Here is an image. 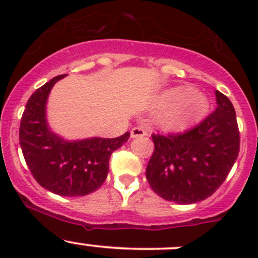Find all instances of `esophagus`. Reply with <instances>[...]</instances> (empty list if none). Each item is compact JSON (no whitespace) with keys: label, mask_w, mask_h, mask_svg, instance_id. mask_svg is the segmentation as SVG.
<instances>
[{"label":"esophagus","mask_w":258,"mask_h":258,"mask_svg":"<svg viewBox=\"0 0 258 258\" xmlns=\"http://www.w3.org/2000/svg\"><path fill=\"white\" fill-rule=\"evenodd\" d=\"M147 135H148L147 130L144 128V127H141V126L134 127V128L131 130V137H132V139H135V137L147 136Z\"/></svg>","instance_id":"obj_1"}]
</instances>
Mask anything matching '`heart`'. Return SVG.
Segmentation results:
<instances>
[{
    "mask_svg": "<svg viewBox=\"0 0 258 258\" xmlns=\"http://www.w3.org/2000/svg\"><path fill=\"white\" fill-rule=\"evenodd\" d=\"M158 107L165 108L160 124L167 130H177L204 116L209 108L207 98L192 87L170 88L157 98Z\"/></svg>",
    "mask_w": 258,
    "mask_h": 258,
    "instance_id": "1",
    "label": "heart"
}]
</instances>
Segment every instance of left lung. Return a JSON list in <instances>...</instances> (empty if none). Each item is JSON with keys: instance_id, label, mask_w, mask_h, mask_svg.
I'll use <instances>...</instances> for the list:
<instances>
[{"instance_id": "1", "label": "left lung", "mask_w": 258, "mask_h": 258, "mask_svg": "<svg viewBox=\"0 0 258 258\" xmlns=\"http://www.w3.org/2000/svg\"><path fill=\"white\" fill-rule=\"evenodd\" d=\"M217 108L182 134L152 135L155 150L146 177L167 201H204L223 183L240 152V131L233 105L216 91Z\"/></svg>"}]
</instances>
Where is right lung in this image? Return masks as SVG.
Instances as JSON below:
<instances>
[{"label": "right lung", "mask_w": 258, "mask_h": 258, "mask_svg": "<svg viewBox=\"0 0 258 258\" xmlns=\"http://www.w3.org/2000/svg\"><path fill=\"white\" fill-rule=\"evenodd\" d=\"M66 75L53 77L32 93L20 124L23 157L38 184L59 196H86L100 188L108 173L113 151L127 142L130 132L116 139L66 141L49 130L46 102L49 91Z\"/></svg>", "instance_id": "add662e5"}]
</instances>
